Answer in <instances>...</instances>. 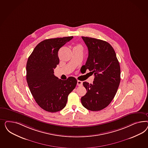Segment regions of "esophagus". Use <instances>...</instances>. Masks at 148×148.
I'll return each mask as SVG.
<instances>
[{
	"label": "esophagus",
	"instance_id": "obj_1",
	"mask_svg": "<svg viewBox=\"0 0 148 148\" xmlns=\"http://www.w3.org/2000/svg\"><path fill=\"white\" fill-rule=\"evenodd\" d=\"M77 85L78 86H81L82 85V82L81 81H77Z\"/></svg>",
	"mask_w": 148,
	"mask_h": 148
}]
</instances>
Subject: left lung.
I'll list each match as a JSON object with an SVG mask.
<instances>
[{
    "label": "left lung",
    "mask_w": 148,
    "mask_h": 148,
    "mask_svg": "<svg viewBox=\"0 0 148 148\" xmlns=\"http://www.w3.org/2000/svg\"><path fill=\"white\" fill-rule=\"evenodd\" d=\"M88 50L84 69L94 74L93 83L84 82L87 91L81 97L83 106L92 111L106 108L116 94L121 81V68L113 47L108 42L88 37H82Z\"/></svg>",
    "instance_id": "1"
}]
</instances>
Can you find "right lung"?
<instances>
[{"instance_id": "add662e5", "label": "right lung", "mask_w": 148, "mask_h": 148, "mask_svg": "<svg viewBox=\"0 0 148 148\" xmlns=\"http://www.w3.org/2000/svg\"><path fill=\"white\" fill-rule=\"evenodd\" d=\"M73 36L47 39L36 45L27 63V81L37 103L45 111L58 112L64 108L68 96L77 80L69 77L62 80L54 75L59 63L58 51Z\"/></svg>"}]
</instances>
